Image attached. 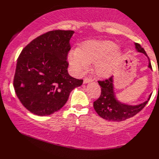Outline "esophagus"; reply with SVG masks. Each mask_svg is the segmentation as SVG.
<instances>
[{"mask_svg":"<svg viewBox=\"0 0 159 159\" xmlns=\"http://www.w3.org/2000/svg\"><path fill=\"white\" fill-rule=\"evenodd\" d=\"M93 80L91 79V78H88V77H85L84 79V84H87L89 82H92Z\"/></svg>","mask_w":159,"mask_h":159,"instance_id":"esophagus-1","label":"esophagus"}]
</instances>
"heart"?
<instances>
[{"instance_id":"b5f03b06","label":"heart","mask_w":159,"mask_h":159,"mask_svg":"<svg viewBox=\"0 0 159 159\" xmlns=\"http://www.w3.org/2000/svg\"><path fill=\"white\" fill-rule=\"evenodd\" d=\"M121 54V49L112 41L89 40L82 43L78 49L71 50L68 54V61L78 73L84 72L88 64L95 63L96 75L107 78L114 73Z\"/></svg>"}]
</instances>
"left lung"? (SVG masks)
I'll list each match as a JSON object with an SVG mask.
<instances>
[{
	"instance_id": "left-lung-1",
	"label": "left lung",
	"mask_w": 159,
	"mask_h": 159,
	"mask_svg": "<svg viewBox=\"0 0 159 159\" xmlns=\"http://www.w3.org/2000/svg\"><path fill=\"white\" fill-rule=\"evenodd\" d=\"M135 45L138 52L143 53L148 58V67L152 69L150 60L144 49L140 44L135 43ZM113 82V76L104 81H98V84L101 88V94L99 98L93 102V107L98 115L104 119L112 121H122L133 117L143 110L149 101L152 93L149 96L148 99L143 103L136 105L122 103L116 98L114 90Z\"/></svg>"
}]
</instances>
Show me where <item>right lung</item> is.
Masks as SVG:
<instances>
[{
    "instance_id": "obj_1",
    "label": "right lung",
    "mask_w": 159,
    "mask_h": 159,
    "mask_svg": "<svg viewBox=\"0 0 159 159\" xmlns=\"http://www.w3.org/2000/svg\"><path fill=\"white\" fill-rule=\"evenodd\" d=\"M73 30H55L38 36L17 58L13 85L16 96L30 112L47 116L66 104L82 80L68 72L70 40Z\"/></svg>"
}]
</instances>
